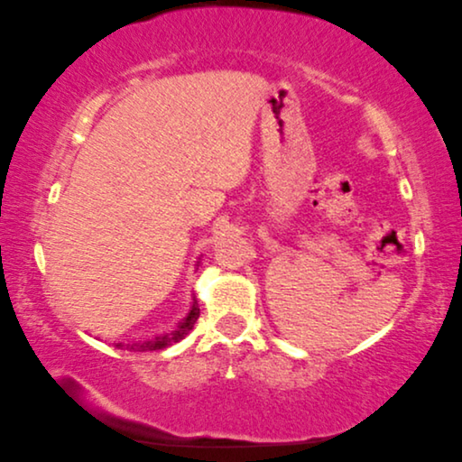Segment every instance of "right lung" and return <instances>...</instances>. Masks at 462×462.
Segmentation results:
<instances>
[{
	"label": "right lung",
	"mask_w": 462,
	"mask_h": 462,
	"mask_svg": "<svg viewBox=\"0 0 462 462\" xmlns=\"http://www.w3.org/2000/svg\"><path fill=\"white\" fill-rule=\"evenodd\" d=\"M200 310H199V304L197 300L193 299V304H191V310H189V314L183 318V322L177 326L175 329H171V332L168 334H162V336H156L153 339H148V341H133V344H125V341H118V344H115L116 349H126V351H158V349H165L170 347L173 344H177V341H181L189 332H191L197 318H199Z\"/></svg>",
	"instance_id": "add662e5"
}]
</instances>
